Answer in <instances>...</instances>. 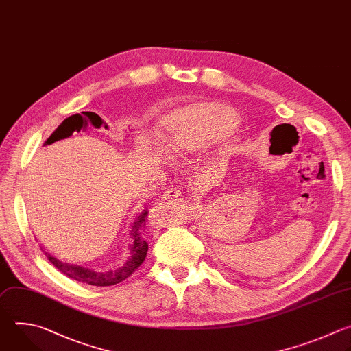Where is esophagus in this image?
Returning a JSON list of instances; mask_svg holds the SVG:
<instances>
[{"label": "esophagus", "mask_w": 351, "mask_h": 351, "mask_svg": "<svg viewBox=\"0 0 351 351\" xmlns=\"http://www.w3.org/2000/svg\"><path fill=\"white\" fill-rule=\"evenodd\" d=\"M180 196H181V193H180V189H178V188H170V189H167V191L163 193L162 200L167 202V200H173V199H176V197H180Z\"/></svg>", "instance_id": "esophagus-1"}]
</instances>
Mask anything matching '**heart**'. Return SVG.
<instances>
[{
  "mask_svg": "<svg viewBox=\"0 0 351 351\" xmlns=\"http://www.w3.org/2000/svg\"><path fill=\"white\" fill-rule=\"evenodd\" d=\"M237 125L232 108L219 102H197L173 110L156 127L160 152L170 160L185 159L216 139L227 136Z\"/></svg>",
  "mask_w": 351,
  "mask_h": 351,
  "instance_id": "1",
  "label": "heart"
}]
</instances>
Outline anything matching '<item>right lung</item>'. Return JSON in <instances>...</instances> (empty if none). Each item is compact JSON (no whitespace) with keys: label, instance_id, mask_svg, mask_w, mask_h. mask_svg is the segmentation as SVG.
Segmentation results:
<instances>
[{"label":"right lung","instance_id":"add662e5","mask_svg":"<svg viewBox=\"0 0 351 351\" xmlns=\"http://www.w3.org/2000/svg\"><path fill=\"white\" fill-rule=\"evenodd\" d=\"M148 213L149 212L147 208V210H144V212L139 213L138 216H135L132 228L130 231V237H131V243L128 245L130 253H128L125 263L121 264L119 268L109 269V271H95L90 267L63 261V260L55 257L53 254H51L49 252H47L43 246H41V249L45 253L47 258L51 261V264H53L60 272H63L69 278H73L79 282L94 285V287L116 285V284L124 281L125 278H128L139 265L144 263V260L147 257L148 243L145 241V235H147Z\"/></svg>","mask_w":351,"mask_h":351}]
</instances>
